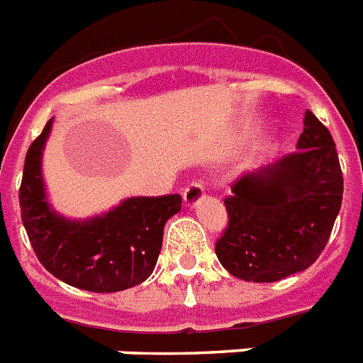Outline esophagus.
Wrapping results in <instances>:
<instances>
[{"instance_id":"obj_1","label":"esophagus","mask_w":363,"mask_h":363,"mask_svg":"<svg viewBox=\"0 0 363 363\" xmlns=\"http://www.w3.org/2000/svg\"><path fill=\"white\" fill-rule=\"evenodd\" d=\"M203 196V187L200 182H193V184H189L184 191V203L187 208H193L196 203L200 202V199Z\"/></svg>"}]
</instances>
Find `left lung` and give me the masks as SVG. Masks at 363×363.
Here are the masks:
<instances>
[{
    "instance_id": "obj_1",
    "label": "left lung",
    "mask_w": 363,
    "mask_h": 363,
    "mask_svg": "<svg viewBox=\"0 0 363 363\" xmlns=\"http://www.w3.org/2000/svg\"><path fill=\"white\" fill-rule=\"evenodd\" d=\"M343 199L336 143L311 111L296 152L245 174L224 199L228 226L218 262L247 282H278L308 269L326 247Z\"/></svg>"
}]
</instances>
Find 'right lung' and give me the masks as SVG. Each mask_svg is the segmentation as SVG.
Segmentation results:
<instances>
[{"instance_id":"1","label":"right lung","mask_w":363,"mask_h":363,"mask_svg":"<svg viewBox=\"0 0 363 363\" xmlns=\"http://www.w3.org/2000/svg\"><path fill=\"white\" fill-rule=\"evenodd\" d=\"M52 122L27 150L20 185L22 223L38 262L55 278L85 291L113 293L139 286L154 271L164 223L182 209V196H135L100 217H61L48 203L40 170Z\"/></svg>"}]
</instances>
